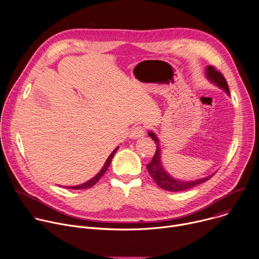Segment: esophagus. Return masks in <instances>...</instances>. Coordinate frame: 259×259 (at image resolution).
<instances>
[{
    "label": "esophagus",
    "mask_w": 259,
    "mask_h": 259,
    "mask_svg": "<svg viewBox=\"0 0 259 259\" xmlns=\"http://www.w3.org/2000/svg\"><path fill=\"white\" fill-rule=\"evenodd\" d=\"M145 136V130L142 126H137L135 127L131 132L129 137L132 139H137V138H142Z\"/></svg>",
    "instance_id": "esophagus-1"
}]
</instances>
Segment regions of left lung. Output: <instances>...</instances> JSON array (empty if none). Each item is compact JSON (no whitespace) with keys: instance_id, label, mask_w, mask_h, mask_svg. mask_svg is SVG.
<instances>
[{"instance_id":"left-lung-1","label":"left lung","mask_w":259,"mask_h":259,"mask_svg":"<svg viewBox=\"0 0 259 259\" xmlns=\"http://www.w3.org/2000/svg\"><path fill=\"white\" fill-rule=\"evenodd\" d=\"M205 77L210 83L215 84L219 89H222L228 96H230L228 84H227L225 78L223 77V75L220 72L216 71L214 67H211V66L205 67ZM148 135L150 137H152V139L156 144V152H155V155H154L152 161L147 165V168H148L149 174L153 178V180L156 182V184L160 188H162V189L166 190V191H170V192L185 191L188 189H191V188H193L201 183L206 182L207 180H209L215 175V172H214V174L208 175L204 178L196 179L193 181H185V180H180V179L174 178L172 176H170L168 174V171L165 168H164L163 164H162V160H161L162 149H161L160 140H159L158 136L152 130H149Z\"/></svg>"}]
</instances>
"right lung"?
<instances>
[{
    "instance_id": "obj_1",
    "label": "right lung",
    "mask_w": 259,
    "mask_h": 259,
    "mask_svg": "<svg viewBox=\"0 0 259 259\" xmlns=\"http://www.w3.org/2000/svg\"><path fill=\"white\" fill-rule=\"evenodd\" d=\"M119 148L120 147H116L112 152H111V154L108 156V158L106 159V161H105V163H104V165H103V167L100 169V171L95 176V177H93L91 180H89V181H87L85 183H82V184H79V185H76V186H66L67 188H71V189H75V190H79V189H87V188H91L92 186H94L95 185L100 179H101V177L105 174V171L107 170V168L109 167V165H110V162H111V160H112V158H113V155L115 154V152L119 150Z\"/></svg>"
}]
</instances>
